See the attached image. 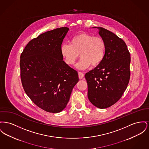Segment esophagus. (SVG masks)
Wrapping results in <instances>:
<instances>
[{
	"instance_id": "obj_1",
	"label": "esophagus",
	"mask_w": 149,
	"mask_h": 149,
	"mask_svg": "<svg viewBox=\"0 0 149 149\" xmlns=\"http://www.w3.org/2000/svg\"><path fill=\"white\" fill-rule=\"evenodd\" d=\"M78 75H79V78L80 79H83V78H84V74H83V73H82V72H79V73H78Z\"/></svg>"
}]
</instances>
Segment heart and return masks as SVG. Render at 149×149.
Listing matches in <instances>:
<instances>
[{
    "label": "heart",
    "instance_id": "b5f03b06",
    "mask_svg": "<svg viewBox=\"0 0 149 149\" xmlns=\"http://www.w3.org/2000/svg\"><path fill=\"white\" fill-rule=\"evenodd\" d=\"M60 51L69 65L74 64L80 54L81 58L76 67L84 70L91 65L96 66L101 63L105 57L106 43L101 37L81 33L70 39V44H62Z\"/></svg>",
    "mask_w": 149,
    "mask_h": 149
}]
</instances>
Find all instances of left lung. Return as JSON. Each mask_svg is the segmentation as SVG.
I'll use <instances>...</instances> for the list:
<instances>
[{
    "mask_svg": "<svg viewBox=\"0 0 149 149\" xmlns=\"http://www.w3.org/2000/svg\"><path fill=\"white\" fill-rule=\"evenodd\" d=\"M104 40L106 52L104 60L85 74L88 97L99 109L107 108L123 95L130 78L131 56L122 39L103 27H94Z\"/></svg>",
    "mask_w": 149,
    "mask_h": 149,
    "instance_id": "left-lung-1",
    "label": "left lung"
}]
</instances>
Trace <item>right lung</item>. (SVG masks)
<instances>
[{
    "instance_id": "1",
    "label": "right lung",
    "mask_w": 149,
    "mask_h": 149,
    "mask_svg": "<svg viewBox=\"0 0 149 149\" xmlns=\"http://www.w3.org/2000/svg\"><path fill=\"white\" fill-rule=\"evenodd\" d=\"M69 29L48 31L30 40L20 57L21 78L27 95L40 109L58 113L68 104L79 81L78 72L63 60L60 48Z\"/></svg>"
}]
</instances>
